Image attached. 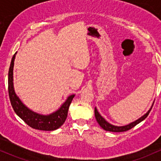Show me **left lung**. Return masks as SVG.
<instances>
[{"instance_id": "8db88e82", "label": "left lung", "mask_w": 161, "mask_h": 161, "mask_svg": "<svg viewBox=\"0 0 161 161\" xmlns=\"http://www.w3.org/2000/svg\"><path fill=\"white\" fill-rule=\"evenodd\" d=\"M153 103L152 104V107L150 108V109L149 110V111H147V113L143 115V116H142L141 118H139V119H137L136 121H133V122H131L129 125H125V126H116V125H113L110 124L109 122H108V121H107L106 120H105L104 118H103V117L100 114V113H99L98 111H97V109L96 108H95V110H94V112H95V118H96V119H97V121L98 122V124L100 125V127H101L102 129H104V130L109 131H113V132H121V131H125L129 130V129H132V128L135 127L136 125H138L139 123H140L141 121H143V120L145 119L147 116H148L149 114H150L151 109H152V108H153Z\"/></svg>"}]
</instances>
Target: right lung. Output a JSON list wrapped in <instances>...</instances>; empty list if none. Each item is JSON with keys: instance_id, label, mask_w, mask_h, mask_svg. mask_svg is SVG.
<instances>
[{"instance_id": "right-lung-1", "label": "right lung", "mask_w": 161, "mask_h": 161, "mask_svg": "<svg viewBox=\"0 0 161 161\" xmlns=\"http://www.w3.org/2000/svg\"><path fill=\"white\" fill-rule=\"evenodd\" d=\"M15 54L12 57L8 71V94L13 109L16 114L22 118L29 126L35 129L43 131H53L61 127L68 116L69 106L75 95L69 96L61 108L53 113L47 115L40 114L27 108L16 95L13 86V68Z\"/></svg>"}]
</instances>
